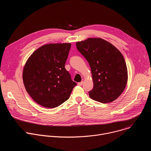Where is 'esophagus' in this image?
<instances>
[{
    "instance_id": "esophagus-1",
    "label": "esophagus",
    "mask_w": 151,
    "mask_h": 151,
    "mask_svg": "<svg viewBox=\"0 0 151 151\" xmlns=\"http://www.w3.org/2000/svg\"><path fill=\"white\" fill-rule=\"evenodd\" d=\"M83 83H84L83 81H81V82H80L78 83V85H80V86H82V85L83 84Z\"/></svg>"
}]
</instances>
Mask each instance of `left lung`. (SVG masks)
I'll return each instance as SVG.
<instances>
[{
	"instance_id": "1",
	"label": "left lung",
	"mask_w": 151,
	"mask_h": 151,
	"mask_svg": "<svg viewBox=\"0 0 151 151\" xmlns=\"http://www.w3.org/2000/svg\"><path fill=\"white\" fill-rule=\"evenodd\" d=\"M76 45L91 67L93 87L89 92L90 98L104 104L113 102L127 83V69L122 54L101 38H88Z\"/></svg>"
}]
</instances>
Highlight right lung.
<instances>
[{
	"label": "right lung",
	"mask_w": 151,
	"mask_h": 151,
	"mask_svg": "<svg viewBox=\"0 0 151 151\" xmlns=\"http://www.w3.org/2000/svg\"><path fill=\"white\" fill-rule=\"evenodd\" d=\"M70 43H51L32 53L23 69L27 92L38 104L46 108L59 106L69 99L76 83L65 66Z\"/></svg>",
	"instance_id": "right-lung-1"
}]
</instances>
